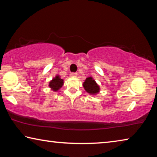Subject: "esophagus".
I'll return each mask as SVG.
<instances>
[{
	"mask_svg": "<svg viewBox=\"0 0 157 157\" xmlns=\"http://www.w3.org/2000/svg\"><path fill=\"white\" fill-rule=\"evenodd\" d=\"M71 75L72 76V77H73V78H75V77L78 76V73L73 72V73H71Z\"/></svg>",
	"mask_w": 157,
	"mask_h": 157,
	"instance_id": "1",
	"label": "esophagus"
}]
</instances>
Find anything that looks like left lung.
Here are the masks:
<instances>
[{
    "label": "left lung",
    "instance_id": "8db88e82",
    "mask_svg": "<svg viewBox=\"0 0 157 157\" xmlns=\"http://www.w3.org/2000/svg\"><path fill=\"white\" fill-rule=\"evenodd\" d=\"M84 88L86 91L91 94H95L99 91L100 88L98 85L96 84L95 80L92 79V78H86V80L83 84Z\"/></svg>",
    "mask_w": 157,
    "mask_h": 157
}]
</instances>
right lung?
<instances>
[{
	"label": "right lung",
	"mask_w": 157,
	"mask_h": 157,
	"mask_svg": "<svg viewBox=\"0 0 157 157\" xmlns=\"http://www.w3.org/2000/svg\"><path fill=\"white\" fill-rule=\"evenodd\" d=\"M63 79L59 78V76H56V78H55L52 80L50 82L49 86L50 88H52V90L54 91H57L58 89H60L63 85Z\"/></svg>",
	"instance_id": "1"
}]
</instances>
